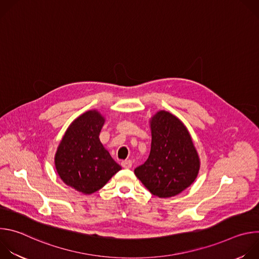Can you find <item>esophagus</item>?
Listing matches in <instances>:
<instances>
[{
    "mask_svg": "<svg viewBox=\"0 0 259 259\" xmlns=\"http://www.w3.org/2000/svg\"><path fill=\"white\" fill-rule=\"evenodd\" d=\"M122 167L125 168V169H129L131 168L132 166V161L131 160H125V161H122Z\"/></svg>",
    "mask_w": 259,
    "mask_h": 259,
    "instance_id": "obj_1",
    "label": "esophagus"
}]
</instances>
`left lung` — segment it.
Listing matches in <instances>:
<instances>
[{
	"label": "left lung",
	"mask_w": 259,
	"mask_h": 259,
	"mask_svg": "<svg viewBox=\"0 0 259 259\" xmlns=\"http://www.w3.org/2000/svg\"><path fill=\"white\" fill-rule=\"evenodd\" d=\"M150 126L151 153L134 173L154 196L171 198L196 180L200 157L188 128L176 116L159 110L151 118Z\"/></svg>",
	"instance_id": "obj_1"
}]
</instances>
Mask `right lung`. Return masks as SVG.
<instances>
[{"instance_id":"right-lung-1","label":"right lung","mask_w":259,"mask_h":259,"mask_svg":"<svg viewBox=\"0 0 259 259\" xmlns=\"http://www.w3.org/2000/svg\"><path fill=\"white\" fill-rule=\"evenodd\" d=\"M104 122L97 109L82 114L68 126L55 153L60 179L84 195L99 191L122 169L99 139Z\"/></svg>"}]
</instances>
